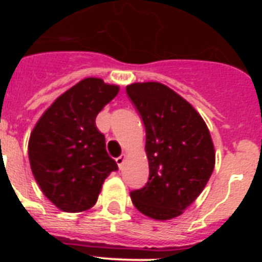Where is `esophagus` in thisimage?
Segmentation results:
<instances>
[{
	"instance_id": "obj_1",
	"label": "esophagus",
	"mask_w": 262,
	"mask_h": 262,
	"mask_svg": "<svg viewBox=\"0 0 262 262\" xmlns=\"http://www.w3.org/2000/svg\"><path fill=\"white\" fill-rule=\"evenodd\" d=\"M124 163H126V156H119V157H117V164H118V166H119L120 169L123 168V165H124Z\"/></svg>"
}]
</instances>
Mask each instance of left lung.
I'll return each mask as SVG.
<instances>
[{
    "mask_svg": "<svg viewBox=\"0 0 262 262\" xmlns=\"http://www.w3.org/2000/svg\"><path fill=\"white\" fill-rule=\"evenodd\" d=\"M142 115L149 178L131 191L139 211L156 221L184 212L209 182L215 166L210 131L200 113L174 90L156 81L127 85Z\"/></svg>",
    "mask_w": 262,
    "mask_h": 262,
    "instance_id": "1",
    "label": "left lung"
}]
</instances>
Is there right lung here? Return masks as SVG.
Instances as JSON below:
<instances>
[{
  "label": "right lung",
  "instance_id": "add662e5",
  "mask_svg": "<svg viewBox=\"0 0 262 262\" xmlns=\"http://www.w3.org/2000/svg\"><path fill=\"white\" fill-rule=\"evenodd\" d=\"M118 93V85L84 78L57 97L31 131V172L43 194L61 211L93 207L106 177L118 169L96 126L99 111Z\"/></svg>",
  "mask_w": 262,
  "mask_h": 262
}]
</instances>
